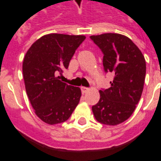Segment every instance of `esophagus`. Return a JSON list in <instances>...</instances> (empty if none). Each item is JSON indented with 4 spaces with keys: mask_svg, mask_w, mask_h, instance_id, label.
Listing matches in <instances>:
<instances>
[{
    "mask_svg": "<svg viewBox=\"0 0 161 161\" xmlns=\"http://www.w3.org/2000/svg\"><path fill=\"white\" fill-rule=\"evenodd\" d=\"M80 89H81L82 93H86V92L88 91V88H86V87H85V86H81V87H80Z\"/></svg>",
    "mask_w": 161,
    "mask_h": 161,
    "instance_id": "esophagus-1",
    "label": "esophagus"
}]
</instances>
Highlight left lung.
Here are the masks:
<instances>
[{"label":"left lung","mask_w":161,"mask_h":161,"mask_svg":"<svg viewBox=\"0 0 161 161\" xmlns=\"http://www.w3.org/2000/svg\"><path fill=\"white\" fill-rule=\"evenodd\" d=\"M104 54L106 73L112 72L111 87L99 90L100 98L92 107L96 120L118 125L132 115L140 100L146 75V61L131 39L118 33L91 36Z\"/></svg>","instance_id":"8db88e82"}]
</instances>
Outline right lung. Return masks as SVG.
I'll return each mask as SVG.
<instances>
[{
	"label": "right lung",
	"instance_id": "obj_1",
	"mask_svg": "<svg viewBox=\"0 0 161 161\" xmlns=\"http://www.w3.org/2000/svg\"><path fill=\"white\" fill-rule=\"evenodd\" d=\"M85 38L83 35L47 34L32 43L25 56V91L36 115L46 124L65 122L79 104L80 88L64 83L56 75L69 68Z\"/></svg>",
	"mask_w": 161,
	"mask_h": 161
}]
</instances>
